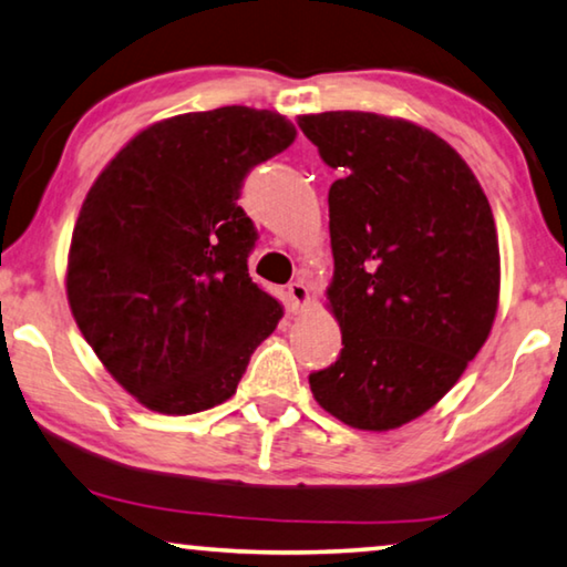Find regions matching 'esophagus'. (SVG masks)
I'll use <instances>...</instances> for the list:
<instances>
[{
  "label": "esophagus",
  "instance_id": "esophagus-1",
  "mask_svg": "<svg viewBox=\"0 0 567 567\" xmlns=\"http://www.w3.org/2000/svg\"><path fill=\"white\" fill-rule=\"evenodd\" d=\"M287 298H290V310L300 312L310 302V290L302 282L287 285Z\"/></svg>",
  "mask_w": 567,
  "mask_h": 567
}]
</instances>
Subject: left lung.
Masks as SVG:
<instances>
[{"instance_id":"left-lung-1","label":"left lung","mask_w":567,"mask_h":567,"mask_svg":"<svg viewBox=\"0 0 567 567\" xmlns=\"http://www.w3.org/2000/svg\"><path fill=\"white\" fill-rule=\"evenodd\" d=\"M298 124L341 173L328 190V300L343 349L310 374L312 396L351 427H400L458 382L492 331V206L458 152L417 124L369 112Z\"/></svg>"}]
</instances>
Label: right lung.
<instances>
[{"label":"right lung","instance_id":"obj_1","mask_svg":"<svg viewBox=\"0 0 567 567\" xmlns=\"http://www.w3.org/2000/svg\"><path fill=\"white\" fill-rule=\"evenodd\" d=\"M298 137L282 114L221 106L140 132L91 185L68 257V302L126 392L193 415L236 392L282 318L251 282L259 234L239 206L251 167Z\"/></svg>","mask_w":567,"mask_h":567}]
</instances>
